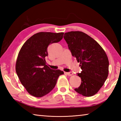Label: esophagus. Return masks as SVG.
I'll list each match as a JSON object with an SVG mask.
<instances>
[{
  "label": "esophagus",
  "mask_w": 121,
  "mask_h": 121,
  "mask_svg": "<svg viewBox=\"0 0 121 121\" xmlns=\"http://www.w3.org/2000/svg\"><path fill=\"white\" fill-rule=\"evenodd\" d=\"M65 73V74H67V75H68V76H71V75H73V73L72 72Z\"/></svg>",
  "instance_id": "34e87169"
}]
</instances>
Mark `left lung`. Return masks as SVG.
Instances as JSON below:
<instances>
[{"label": "left lung", "mask_w": 121, "mask_h": 121, "mask_svg": "<svg viewBox=\"0 0 121 121\" xmlns=\"http://www.w3.org/2000/svg\"><path fill=\"white\" fill-rule=\"evenodd\" d=\"M63 38L72 56L80 62L82 71L77 75L81 84L75 91L85 97H91L99 91L108 75L109 61L101 46L81 31L65 33Z\"/></svg>", "instance_id": "obj_1"}]
</instances>
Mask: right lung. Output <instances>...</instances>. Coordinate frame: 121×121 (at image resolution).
I'll use <instances>...</instances> for the list:
<instances>
[{
	"label": "right lung",
	"mask_w": 121,
	"mask_h": 121,
	"mask_svg": "<svg viewBox=\"0 0 121 121\" xmlns=\"http://www.w3.org/2000/svg\"><path fill=\"white\" fill-rule=\"evenodd\" d=\"M63 32H40L24 43L18 54L15 70L18 77L28 92L35 97H42L56 86L59 76L64 73L53 70L46 65L48 48L63 38Z\"/></svg>",
	"instance_id": "add662e5"
}]
</instances>
